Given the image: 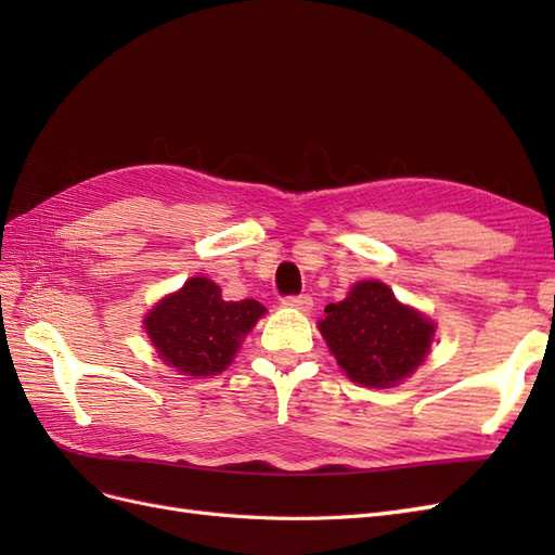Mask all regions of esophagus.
I'll return each instance as SVG.
<instances>
[{"instance_id": "34e87169", "label": "esophagus", "mask_w": 555, "mask_h": 555, "mask_svg": "<svg viewBox=\"0 0 555 555\" xmlns=\"http://www.w3.org/2000/svg\"><path fill=\"white\" fill-rule=\"evenodd\" d=\"M284 308H294V310H310L312 308V296L308 294H298V296H284L282 298Z\"/></svg>"}]
</instances>
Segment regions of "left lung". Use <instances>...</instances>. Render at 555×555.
Returning <instances> with one entry per match:
<instances>
[{
  "label": "left lung",
  "instance_id": "obj_1",
  "mask_svg": "<svg viewBox=\"0 0 555 555\" xmlns=\"http://www.w3.org/2000/svg\"><path fill=\"white\" fill-rule=\"evenodd\" d=\"M324 312L319 331L347 377L377 389L412 375L426 359L435 333L428 319L400 306L382 282H359Z\"/></svg>",
  "mask_w": 555,
  "mask_h": 555
}]
</instances>
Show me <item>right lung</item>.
Wrapping results in <instances>:
<instances>
[{"mask_svg": "<svg viewBox=\"0 0 555 555\" xmlns=\"http://www.w3.org/2000/svg\"><path fill=\"white\" fill-rule=\"evenodd\" d=\"M263 312L255 298L224 300L212 280L192 278L147 314L145 331L166 363L184 375L208 377L233 361Z\"/></svg>", "mask_w": 555, "mask_h": 555, "instance_id": "right-lung-1", "label": "right lung"}]
</instances>
